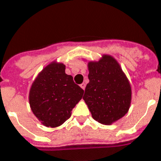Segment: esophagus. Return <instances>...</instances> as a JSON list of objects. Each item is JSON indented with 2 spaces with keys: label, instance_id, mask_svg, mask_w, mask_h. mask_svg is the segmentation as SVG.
<instances>
[{
  "label": "esophagus",
  "instance_id": "esophagus-1",
  "mask_svg": "<svg viewBox=\"0 0 161 161\" xmlns=\"http://www.w3.org/2000/svg\"><path fill=\"white\" fill-rule=\"evenodd\" d=\"M80 87H81L83 90H85V89H86V84H85V83H82V84H80Z\"/></svg>",
  "mask_w": 161,
  "mask_h": 161
}]
</instances>
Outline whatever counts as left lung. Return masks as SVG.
Masks as SVG:
<instances>
[{"label": "left lung", "mask_w": 161, "mask_h": 161, "mask_svg": "<svg viewBox=\"0 0 161 161\" xmlns=\"http://www.w3.org/2000/svg\"><path fill=\"white\" fill-rule=\"evenodd\" d=\"M90 82L83 96L91 115L103 125H111L124 116L131 102V86L114 57L104 55L88 63Z\"/></svg>", "instance_id": "8db88e82"}]
</instances>
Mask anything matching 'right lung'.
<instances>
[{"instance_id": "1", "label": "right lung", "mask_w": 161, "mask_h": 161, "mask_svg": "<svg viewBox=\"0 0 161 161\" xmlns=\"http://www.w3.org/2000/svg\"><path fill=\"white\" fill-rule=\"evenodd\" d=\"M65 70L63 63H50L39 73L30 90L32 112L46 127L60 126L67 120L84 94Z\"/></svg>"}]
</instances>
